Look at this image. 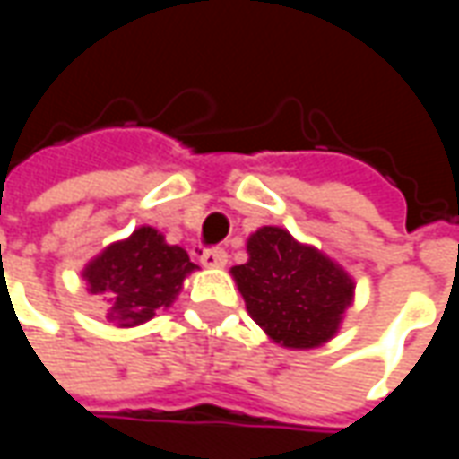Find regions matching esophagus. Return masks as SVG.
Returning <instances> with one entry per match:
<instances>
[{
  "label": "esophagus",
  "mask_w": 459,
  "mask_h": 459,
  "mask_svg": "<svg viewBox=\"0 0 459 459\" xmlns=\"http://www.w3.org/2000/svg\"><path fill=\"white\" fill-rule=\"evenodd\" d=\"M201 263H204L206 268H223V265L229 263V255H226V250L223 248H209L201 253Z\"/></svg>",
  "instance_id": "34e87169"
}]
</instances>
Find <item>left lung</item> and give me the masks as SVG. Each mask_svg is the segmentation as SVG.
Listing matches in <instances>:
<instances>
[{
	"label": "left lung",
	"instance_id": "1",
	"mask_svg": "<svg viewBox=\"0 0 459 459\" xmlns=\"http://www.w3.org/2000/svg\"><path fill=\"white\" fill-rule=\"evenodd\" d=\"M230 273L255 325L288 349L329 342L354 299V280L342 265L278 226L255 230L248 263Z\"/></svg>",
	"mask_w": 459,
	"mask_h": 459
}]
</instances>
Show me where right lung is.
<instances>
[{"instance_id": "obj_1", "label": "right lung", "mask_w": 459, "mask_h": 459, "mask_svg": "<svg viewBox=\"0 0 459 459\" xmlns=\"http://www.w3.org/2000/svg\"><path fill=\"white\" fill-rule=\"evenodd\" d=\"M196 265L189 253L169 246L160 230L140 226L117 240L83 270L88 292L103 295L108 319L117 327H137L177 299L181 282Z\"/></svg>"}]
</instances>
